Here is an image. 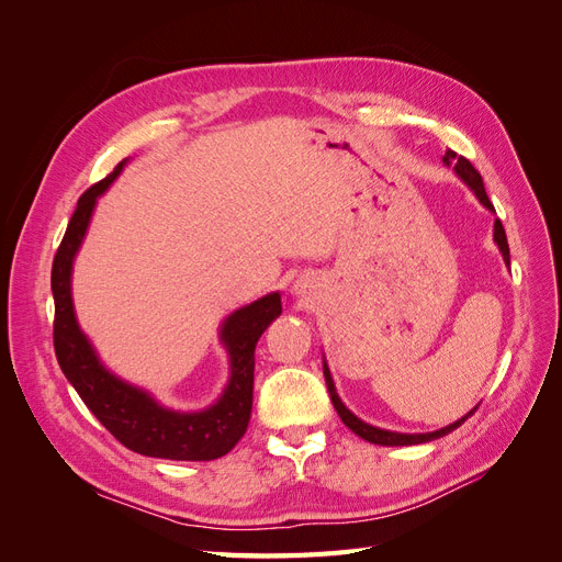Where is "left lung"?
I'll return each instance as SVG.
<instances>
[{
	"label": "left lung",
	"instance_id": "left-lung-1",
	"mask_svg": "<svg viewBox=\"0 0 562 562\" xmlns=\"http://www.w3.org/2000/svg\"><path fill=\"white\" fill-rule=\"evenodd\" d=\"M443 164H446L448 168H452L454 176L469 187V190L473 192V196L481 201V206H483V209H487L490 213H495V206H492L490 199H487L483 178H481V173L475 171V168L471 166V161H469V159L459 157V155H454L452 149H448V151H446V157H443ZM492 239H495V244H497V248H499V252H502V258H504L506 267L512 265V255H508L506 232H504V227H502L499 220H495V229H492ZM323 378H326L328 394H330V401H333V405H335V411H337L339 419H342L356 436H361L363 440H368V443L386 446V448H394V446H419V443H429V440H436V438H443V436H448L450 431H454L457 427H462V424H464V422L475 413V407H479V405H475L473 411H469L464 417H459L457 422L448 424V427H443V429H436V431H427V434H401V431H389V429L372 427V424L363 422L361 417H356V415L349 411V407L342 403V398H339L337 389H335V382H333V375H330V368H328L326 356H323Z\"/></svg>",
	"mask_w": 562,
	"mask_h": 562
}]
</instances>
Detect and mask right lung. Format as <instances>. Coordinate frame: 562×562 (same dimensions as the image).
Here are the masks:
<instances>
[{
    "label": "right lung",
    "mask_w": 562,
    "mask_h": 562,
    "mask_svg": "<svg viewBox=\"0 0 562 562\" xmlns=\"http://www.w3.org/2000/svg\"><path fill=\"white\" fill-rule=\"evenodd\" d=\"M124 159L105 180L81 194L77 211L67 225L63 244L50 269V291L56 302L54 347L63 375L75 386L81 401L100 424L128 450L176 459V462H211L227 454L248 429L252 411L255 345L281 316V293H267L255 302L234 310L220 323L217 337L227 351L229 378L211 405L201 411H176L164 405L151 391L133 384L112 372L98 349L81 330L72 300V269L77 252L87 239L98 199L122 176Z\"/></svg>",
    "instance_id": "right-lung-1"
}]
</instances>
